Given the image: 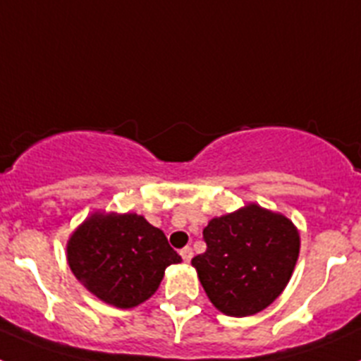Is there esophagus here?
Listing matches in <instances>:
<instances>
[{"label": "esophagus", "instance_id": "1", "mask_svg": "<svg viewBox=\"0 0 361 361\" xmlns=\"http://www.w3.org/2000/svg\"><path fill=\"white\" fill-rule=\"evenodd\" d=\"M180 257H183L184 262H190L191 258H193V250L191 247H184V250H180Z\"/></svg>", "mask_w": 361, "mask_h": 361}]
</instances>
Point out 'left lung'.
Listing matches in <instances>:
<instances>
[{
  "mask_svg": "<svg viewBox=\"0 0 361 361\" xmlns=\"http://www.w3.org/2000/svg\"><path fill=\"white\" fill-rule=\"evenodd\" d=\"M202 235L208 250L191 266L220 312L251 317L282 295L300 253V233L288 216L250 202L209 220Z\"/></svg>",
  "mask_w": 361,
  "mask_h": 361,
  "instance_id": "8db88e82",
  "label": "left lung"
}]
</instances>
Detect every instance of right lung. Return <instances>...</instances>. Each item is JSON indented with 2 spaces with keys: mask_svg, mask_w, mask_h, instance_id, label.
Wrapping results in <instances>:
<instances>
[{
  "mask_svg": "<svg viewBox=\"0 0 361 361\" xmlns=\"http://www.w3.org/2000/svg\"><path fill=\"white\" fill-rule=\"evenodd\" d=\"M70 271L104 304L130 309L162 282L166 267L183 262L164 233L137 213L95 212L66 242Z\"/></svg>",
  "mask_w": 361,
  "mask_h": 361,
  "instance_id": "obj_1",
  "label": "right lung"
}]
</instances>
